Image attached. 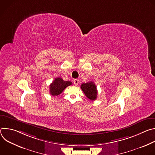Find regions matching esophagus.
<instances>
[{"mask_svg":"<svg viewBox=\"0 0 155 155\" xmlns=\"http://www.w3.org/2000/svg\"><path fill=\"white\" fill-rule=\"evenodd\" d=\"M74 84H75V85H77V84H78V83H79V80H78V79H75V80H74Z\"/></svg>","mask_w":155,"mask_h":155,"instance_id":"1","label":"esophagus"}]
</instances>
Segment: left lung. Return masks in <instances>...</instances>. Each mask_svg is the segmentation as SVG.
I'll return each instance as SVG.
<instances>
[{
    "instance_id": "8db88e82",
    "label": "left lung",
    "mask_w": 155,
    "mask_h": 155,
    "mask_svg": "<svg viewBox=\"0 0 155 155\" xmlns=\"http://www.w3.org/2000/svg\"><path fill=\"white\" fill-rule=\"evenodd\" d=\"M81 89L86 96L91 101H94L97 98V90L93 81H89L81 84Z\"/></svg>"
}]
</instances>
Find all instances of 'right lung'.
Instances as JSON below:
<instances>
[{
  "mask_svg": "<svg viewBox=\"0 0 155 155\" xmlns=\"http://www.w3.org/2000/svg\"><path fill=\"white\" fill-rule=\"evenodd\" d=\"M72 84L70 81H64L61 77H58L50 85V93L51 95L55 96H58L66 87Z\"/></svg>",
  "mask_w": 155,
  "mask_h": 155,
  "instance_id": "1",
  "label": "right lung"
}]
</instances>
